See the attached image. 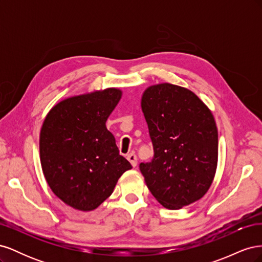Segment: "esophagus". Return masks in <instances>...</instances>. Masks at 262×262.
Listing matches in <instances>:
<instances>
[{
  "instance_id": "34e87169",
  "label": "esophagus",
  "mask_w": 262,
  "mask_h": 262,
  "mask_svg": "<svg viewBox=\"0 0 262 262\" xmlns=\"http://www.w3.org/2000/svg\"><path fill=\"white\" fill-rule=\"evenodd\" d=\"M128 161L131 163V165L133 166V167H136L137 166V164H138V158H137V155L134 154V153H130L129 155H128Z\"/></svg>"
}]
</instances>
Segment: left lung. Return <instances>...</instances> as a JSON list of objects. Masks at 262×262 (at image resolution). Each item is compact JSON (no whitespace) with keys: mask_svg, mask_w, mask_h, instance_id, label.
Returning <instances> with one entry per match:
<instances>
[{"mask_svg":"<svg viewBox=\"0 0 262 262\" xmlns=\"http://www.w3.org/2000/svg\"><path fill=\"white\" fill-rule=\"evenodd\" d=\"M154 156L141 163L150 193L178 210L207 193L217 165V128L211 110L185 87L149 86L141 100Z\"/></svg>","mask_w":262,"mask_h":262,"instance_id":"1","label":"left lung"}]
</instances>
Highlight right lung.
<instances>
[{"instance_id": "right-lung-1", "label": "right lung", "mask_w": 262, "mask_h": 262, "mask_svg": "<svg viewBox=\"0 0 262 262\" xmlns=\"http://www.w3.org/2000/svg\"><path fill=\"white\" fill-rule=\"evenodd\" d=\"M121 95L107 89L67 98L42 123L39 149L45 178L53 193L76 210L98 208L132 168L106 128Z\"/></svg>"}]
</instances>
